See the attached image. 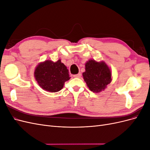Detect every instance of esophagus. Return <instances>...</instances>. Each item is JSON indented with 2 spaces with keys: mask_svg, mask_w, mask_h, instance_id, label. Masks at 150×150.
Returning <instances> with one entry per match:
<instances>
[{
  "mask_svg": "<svg viewBox=\"0 0 150 150\" xmlns=\"http://www.w3.org/2000/svg\"><path fill=\"white\" fill-rule=\"evenodd\" d=\"M73 76L74 77V78H80V77H81V73H78V74H75Z\"/></svg>",
  "mask_w": 150,
  "mask_h": 150,
  "instance_id": "1",
  "label": "esophagus"
}]
</instances>
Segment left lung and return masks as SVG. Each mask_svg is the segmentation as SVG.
Wrapping results in <instances>:
<instances>
[{
  "mask_svg": "<svg viewBox=\"0 0 150 150\" xmlns=\"http://www.w3.org/2000/svg\"><path fill=\"white\" fill-rule=\"evenodd\" d=\"M83 78L91 91L101 92L111 81V72L105 62L89 60L85 64Z\"/></svg>",
  "mask_w": 150,
  "mask_h": 150,
  "instance_id": "8db88e82",
  "label": "left lung"
}]
</instances>
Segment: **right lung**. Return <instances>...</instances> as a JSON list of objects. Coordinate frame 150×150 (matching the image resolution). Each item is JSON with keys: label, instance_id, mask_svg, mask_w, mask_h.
Segmentation results:
<instances>
[{"label": "right lung", "instance_id": "right-lung-1", "mask_svg": "<svg viewBox=\"0 0 150 150\" xmlns=\"http://www.w3.org/2000/svg\"><path fill=\"white\" fill-rule=\"evenodd\" d=\"M34 76L43 89L54 93L59 91L70 79L68 69L60 59L56 62L47 60L40 63L35 68Z\"/></svg>", "mask_w": 150, "mask_h": 150}]
</instances>
